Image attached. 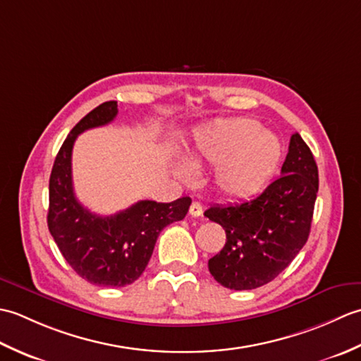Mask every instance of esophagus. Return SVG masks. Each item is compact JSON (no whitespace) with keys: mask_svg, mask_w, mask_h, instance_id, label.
<instances>
[{"mask_svg":"<svg viewBox=\"0 0 361 361\" xmlns=\"http://www.w3.org/2000/svg\"><path fill=\"white\" fill-rule=\"evenodd\" d=\"M189 214L192 217H200L203 214V206L198 202H192V204H190V208H189Z\"/></svg>","mask_w":361,"mask_h":361,"instance_id":"34e87169","label":"esophagus"}]
</instances>
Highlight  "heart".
<instances>
[{"label":"heart","mask_w":361,"mask_h":361,"mask_svg":"<svg viewBox=\"0 0 361 361\" xmlns=\"http://www.w3.org/2000/svg\"><path fill=\"white\" fill-rule=\"evenodd\" d=\"M281 158V144L264 132L256 119H221L198 130L186 164L178 163L173 173L190 181L204 166H217L214 180L221 194L245 198L259 192L270 180Z\"/></svg>","instance_id":"obj_1"}]
</instances>
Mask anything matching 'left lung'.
<instances>
[{
	"label": "left lung",
	"mask_w": 361,
	"mask_h": 361,
	"mask_svg": "<svg viewBox=\"0 0 361 361\" xmlns=\"http://www.w3.org/2000/svg\"><path fill=\"white\" fill-rule=\"evenodd\" d=\"M281 173L256 197L204 211L226 233L225 247L208 262L214 279L226 288L252 290L271 282L309 239L318 167L299 133L290 137Z\"/></svg>",
	"instance_id": "1"
}]
</instances>
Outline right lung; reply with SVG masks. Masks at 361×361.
<instances>
[{
    "instance_id": "1",
    "label": "right lung",
    "mask_w": 361,
    "mask_h": 361,
    "mask_svg": "<svg viewBox=\"0 0 361 361\" xmlns=\"http://www.w3.org/2000/svg\"><path fill=\"white\" fill-rule=\"evenodd\" d=\"M118 102H104L82 118L66 136L49 178L48 228L65 260L93 286L118 288L135 282L147 267L159 233L186 217L192 203L181 197L172 203L141 200L114 216L90 212L74 195L73 145L85 130L110 124Z\"/></svg>"
}]
</instances>
